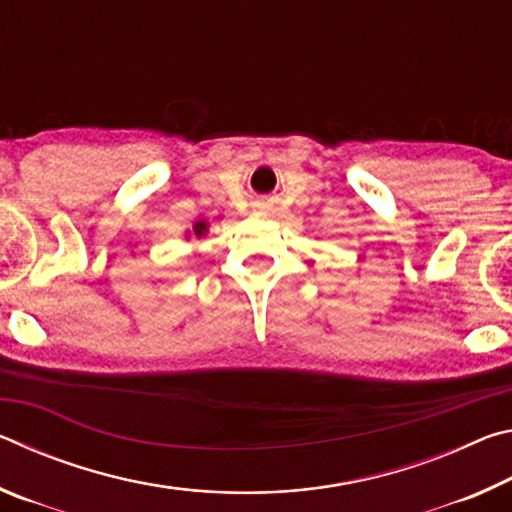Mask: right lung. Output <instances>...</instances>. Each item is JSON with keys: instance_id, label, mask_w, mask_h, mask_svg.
Here are the masks:
<instances>
[{"instance_id": "add662e5", "label": "right lung", "mask_w": 512, "mask_h": 512, "mask_svg": "<svg viewBox=\"0 0 512 512\" xmlns=\"http://www.w3.org/2000/svg\"><path fill=\"white\" fill-rule=\"evenodd\" d=\"M192 232H194V237H196V239L205 237V235H207V223H205V221H196V223H194V230H192Z\"/></svg>"}]
</instances>
